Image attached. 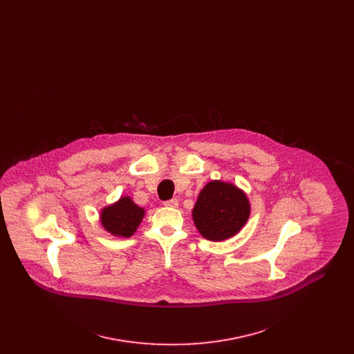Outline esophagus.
I'll use <instances>...</instances> for the list:
<instances>
[{
	"mask_svg": "<svg viewBox=\"0 0 354 354\" xmlns=\"http://www.w3.org/2000/svg\"><path fill=\"white\" fill-rule=\"evenodd\" d=\"M166 207H172V208H178L179 207V201L178 199H169L163 203Z\"/></svg>",
	"mask_w": 354,
	"mask_h": 354,
	"instance_id": "obj_1",
	"label": "esophagus"
}]
</instances>
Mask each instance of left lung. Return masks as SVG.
I'll return each instance as SVG.
<instances>
[{"instance_id":"obj_1","label":"left lung","mask_w":354,"mask_h":354,"mask_svg":"<svg viewBox=\"0 0 354 354\" xmlns=\"http://www.w3.org/2000/svg\"><path fill=\"white\" fill-rule=\"evenodd\" d=\"M250 214V201L240 188L212 180L201 191L192 209V219L203 237L221 241L235 236L247 223Z\"/></svg>"}]
</instances>
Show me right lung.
<instances>
[{"label": "right lung", "mask_w": 354, "mask_h": 354, "mask_svg": "<svg viewBox=\"0 0 354 354\" xmlns=\"http://www.w3.org/2000/svg\"><path fill=\"white\" fill-rule=\"evenodd\" d=\"M145 216V209L136 205L130 196H123L118 202L102 209L101 223L103 228L111 235L130 237Z\"/></svg>", "instance_id": "obj_1"}]
</instances>
